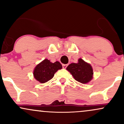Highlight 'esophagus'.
Listing matches in <instances>:
<instances>
[{"instance_id": "34e87169", "label": "esophagus", "mask_w": 124, "mask_h": 124, "mask_svg": "<svg viewBox=\"0 0 124 124\" xmlns=\"http://www.w3.org/2000/svg\"><path fill=\"white\" fill-rule=\"evenodd\" d=\"M67 66H68V65H67V64H63V65H62V67H63V69H66Z\"/></svg>"}]
</instances>
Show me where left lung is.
I'll return each mask as SVG.
<instances>
[{"mask_svg":"<svg viewBox=\"0 0 124 124\" xmlns=\"http://www.w3.org/2000/svg\"><path fill=\"white\" fill-rule=\"evenodd\" d=\"M66 69L70 72L74 79L80 83H87L93 78L92 67L81 58L78 60V63H72L68 65Z\"/></svg>","mask_w":124,"mask_h":124,"instance_id":"8db88e82","label":"left lung"}]
</instances>
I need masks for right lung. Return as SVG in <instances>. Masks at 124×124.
Masks as SVG:
<instances>
[{"instance_id":"1","label":"right lung","mask_w":124,"mask_h":124,"mask_svg":"<svg viewBox=\"0 0 124 124\" xmlns=\"http://www.w3.org/2000/svg\"><path fill=\"white\" fill-rule=\"evenodd\" d=\"M62 68V66L60 62L56 61L52 63L50 61L45 59L35 67L33 73L34 76L40 83H45L51 80L55 72Z\"/></svg>"}]
</instances>
